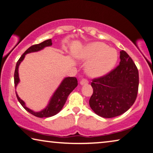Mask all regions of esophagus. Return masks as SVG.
Segmentation results:
<instances>
[{
	"mask_svg": "<svg viewBox=\"0 0 153 153\" xmlns=\"http://www.w3.org/2000/svg\"><path fill=\"white\" fill-rule=\"evenodd\" d=\"M88 83V81L86 79H82L81 81H80V84H82V85H83V84H87Z\"/></svg>",
	"mask_w": 153,
	"mask_h": 153,
	"instance_id": "obj_1",
	"label": "esophagus"
}]
</instances>
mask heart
Masks as SVG:
<instances>
[{
  "mask_svg": "<svg viewBox=\"0 0 153 153\" xmlns=\"http://www.w3.org/2000/svg\"><path fill=\"white\" fill-rule=\"evenodd\" d=\"M84 60H91L86 65V71L88 76L100 77L108 73L114 67L117 59L115 50L108 48L103 42L92 43L86 47L81 54Z\"/></svg>",
  "mask_w": 153,
  "mask_h": 153,
  "instance_id": "1",
  "label": "heart"
}]
</instances>
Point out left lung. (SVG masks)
Returning a JSON list of instances; mask_svg holds the SVG:
<instances>
[{
    "mask_svg": "<svg viewBox=\"0 0 153 153\" xmlns=\"http://www.w3.org/2000/svg\"><path fill=\"white\" fill-rule=\"evenodd\" d=\"M120 65L104 76L93 78L91 109L100 117L121 115L133 106L137 96L139 72L126 51H120Z\"/></svg>",
    "mask_w": 153,
    "mask_h": 153,
    "instance_id": "1",
    "label": "left lung"
}]
</instances>
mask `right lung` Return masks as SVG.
I'll list each match as a JSON object with an SVG mask.
<instances>
[{
  "instance_id": "obj_1",
  "label": "right lung",
  "mask_w": 153,
  "mask_h": 153,
  "mask_svg": "<svg viewBox=\"0 0 153 153\" xmlns=\"http://www.w3.org/2000/svg\"><path fill=\"white\" fill-rule=\"evenodd\" d=\"M52 45V41L51 39H49L47 40H45L44 42L40 43V44L34 45L31 46L29 48H28L25 53L22 55L21 57L19 58V60H18L16 65V69L14 72V84L15 87L17 86L18 83L19 82V77H18V67L20 62L23 60L25 58V56L27 53H31V52H35L40 51V50L42 49L43 48L45 47L51 46ZM77 86V80L76 77H66L62 82V83L60 85V86L58 88V89L56 90V92L54 93L53 97H51V100H50L49 104H48V106L46 107V108H45L44 110L40 111V112H33V111L30 110V109L27 108L25 104V102L22 101V100L20 99V97H18V95L16 94L17 99L18 102H20V104L22 106V107L25 109L27 111H28L29 113L32 114L33 115L36 116L38 117H51L56 115L57 113L60 112L61 109L62 108L63 106L65 105L66 101L67 100V97L69 96V95L71 93V91L74 89Z\"/></svg>"
}]
</instances>
